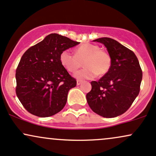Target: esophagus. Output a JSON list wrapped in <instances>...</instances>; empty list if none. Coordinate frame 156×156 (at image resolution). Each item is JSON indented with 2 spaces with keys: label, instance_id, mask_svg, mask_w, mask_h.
Instances as JSON below:
<instances>
[{
  "label": "esophagus",
  "instance_id": "1",
  "mask_svg": "<svg viewBox=\"0 0 156 156\" xmlns=\"http://www.w3.org/2000/svg\"><path fill=\"white\" fill-rule=\"evenodd\" d=\"M82 83V80H77V85H80V83Z\"/></svg>",
  "mask_w": 156,
  "mask_h": 156
}]
</instances>
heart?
I'll use <instances>...</instances> for the list:
<instances>
[{
    "mask_svg": "<svg viewBox=\"0 0 156 156\" xmlns=\"http://www.w3.org/2000/svg\"><path fill=\"white\" fill-rule=\"evenodd\" d=\"M62 66L70 73H74L82 67L81 70L75 73L78 79H92L98 76H105L112 66V58L107 51L100 49L97 44L85 43L75 50V55L69 50L60 54Z\"/></svg>",
    "mask_w": 156,
    "mask_h": 156,
    "instance_id": "b5f03b06",
    "label": "heart"
}]
</instances>
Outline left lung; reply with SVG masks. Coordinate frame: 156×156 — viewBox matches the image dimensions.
I'll list each match as a JSON object with an SVG mask.
<instances>
[{"label": "left lung", "mask_w": 156, "mask_h": 156, "mask_svg": "<svg viewBox=\"0 0 156 156\" xmlns=\"http://www.w3.org/2000/svg\"><path fill=\"white\" fill-rule=\"evenodd\" d=\"M94 42L105 46L112 58V66L98 81L91 82L87 103L98 115L116 117L124 114L139 94L142 71L135 53L117 41L103 37Z\"/></svg>", "instance_id": "1"}]
</instances>
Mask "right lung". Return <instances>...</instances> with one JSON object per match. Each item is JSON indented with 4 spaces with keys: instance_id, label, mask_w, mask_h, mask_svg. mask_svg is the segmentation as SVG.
I'll use <instances>...</instances> for the list:
<instances>
[{
    "instance_id": "obj_1",
    "label": "right lung",
    "mask_w": 156,
    "mask_h": 156,
    "mask_svg": "<svg viewBox=\"0 0 156 156\" xmlns=\"http://www.w3.org/2000/svg\"><path fill=\"white\" fill-rule=\"evenodd\" d=\"M79 43L51 34L25 52L16 69V94L28 112L48 117L63 109L77 82L61 64L60 54Z\"/></svg>"
}]
</instances>
